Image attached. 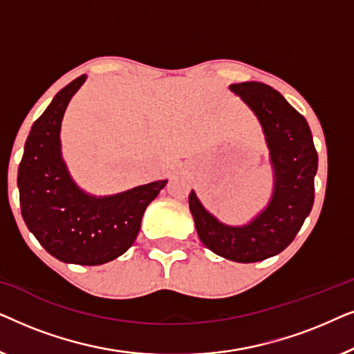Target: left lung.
<instances>
[{
  "mask_svg": "<svg viewBox=\"0 0 354 354\" xmlns=\"http://www.w3.org/2000/svg\"><path fill=\"white\" fill-rule=\"evenodd\" d=\"M230 90L263 125L275 176L272 200L245 227L221 224L201 206L195 192L188 195V205L206 248L236 263H258L282 253L311 212L317 151L306 119L272 86L243 82L230 85Z\"/></svg>",
  "mask_w": 354,
  "mask_h": 354,
  "instance_id": "1",
  "label": "left lung"
}]
</instances>
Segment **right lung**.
<instances>
[{
	"label": "right lung",
	"mask_w": 354,
	"mask_h": 354,
	"mask_svg": "<svg viewBox=\"0 0 354 354\" xmlns=\"http://www.w3.org/2000/svg\"><path fill=\"white\" fill-rule=\"evenodd\" d=\"M77 77L55 96L32 125L19 164V200L28 230L62 263L98 266L124 254L137 239L143 212L167 180L114 196L95 198L75 187L61 158L59 130Z\"/></svg>",
	"instance_id": "obj_1"
}]
</instances>
